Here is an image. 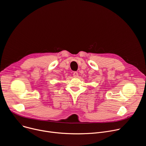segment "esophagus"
I'll return each instance as SVG.
<instances>
[{
	"label": "esophagus",
	"mask_w": 146,
	"mask_h": 146,
	"mask_svg": "<svg viewBox=\"0 0 146 146\" xmlns=\"http://www.w3.org/2000/svg\"><path fill=\"white\" fill-rule=\"evenodd\" d=\"M73 76H74V77H78V73L77 72H73Z\"/></svg>",
	"instance_id": "1"
}]
</instances>
